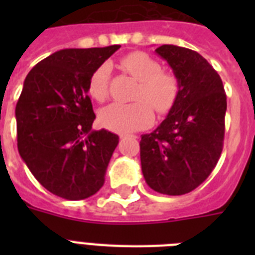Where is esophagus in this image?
Here are the masks:
<instances>
[{
	"mask_svg": "<svg viewBox=\"0 0 255 255\" xmlns=\"http://www.w3.org/2000/svg\"><path fill=\"white\" fill-rule=\"evenodd\" d=\"M120 137H122V139H124V137H126V136L122 135V136H120ZM132 137H135V139H136V137H137V136H132Z\"/></svg>",
	"mask_w": 255,
	"mask_h": 255,
	"instance_id": "obj_1",
	"label": "esophagus"
}]
</instances>
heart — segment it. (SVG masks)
<instances>
[{
  "label": "heart",
  "instance_id": "1",
  "mask_svg": "<svg viewBox=\"0 0 255 255\" xmlns=\"http://www.w3.org/2000/svg\"><path fill=\"white\" fill-rule=\"evenodd\" d=\"M122 65L136 81L133 103L114 102L100 110L102 126L119 133H129L148 127L153 120V112L167 114L177 99L178 82L173 74L160 71V65L148 54L136 51L126 55ZM110 65L103 63L92 73L88 82V92L96 100H103L107 95Z\"/></svg>",
  "mask_w": 255,
  "mask_h": 255
}]
</instances>
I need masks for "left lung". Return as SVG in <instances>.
<instances>
[{
    "label": "left lung",
    "instance_id": "1",
    "mask_svg": "<svg viewBox=\"0 0 255 255\" xmlns=\"http://www.w3.org/2000/svg\"><path fill=\"white\" fill-rule=\"evenodd\" d=\"M155 51L170 66L178 94L163 123L141 136V170L149 188L181 196L205 181L221 156L226 94L217 71L197 51L174 45Z\"/></svg>",
    "mask_w": 255,
    "mask_h": 255
}]
</instances>
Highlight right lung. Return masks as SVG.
Listing matches in <instances>:
<instances>
[{
	"instance_id": "obj_1",
	"label": "right lung",
	"mask_w": 255,
	"mask_h": 255,
	"mask_svg": "<svg viewBox=\"0 0 255 255\" xmlns=\"http://www.w3.org/2000/svg\"><path fill=\"white\" fill-rule=\"evenodd\" d=\"M119 47L59 50L34 66L23 82L15 106L18 152L55 196L78 201L103 186L119 136L92 129L88 82Z\"/></svg>"
}]
</instances>
